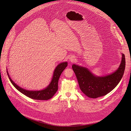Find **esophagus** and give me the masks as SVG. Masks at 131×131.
I'll return each mask as SVG.
<instances>
[{
	"mask_svg": "<svg viewBox=\"0 0 131 131\" xmlns=\"http://www.w3.org/2000/svg\"><path fill=\"white\" fill-rule=\"evenodd\" d=\"M69 59H70V60L71 61H72V62H73V61H74V60H75V58L74 56H71V57H70Z\"/></svg>",
	"mask_w": 131,
	"mask_h": 131,
	"instance_id": "obj_1",
	"label": "esophagus"
}]
</instances>
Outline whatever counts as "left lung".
Listing matches in <instances>:
<instances>
[{"mask_svg": "<svg viewBox=\"0 0 131 131\" xmlns=\"http://www.w3.org/2000/svg\"><path fill=\"white\" fill-rule=\"evenodd\" d=\"M122 61L118 70L105 77H96L84 67L73 64L74 71L81 90L88 97L97 98L112 91L121 80L125 68V55L122 53Z\"/></svg>", "mask_w": 131, "mask_h": 131, "instance_id": "8db88e82", "label": "left lung"}]
</instances>
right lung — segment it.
I'll use <instances>...</instances> for the list:
<instances>
[{
  "label": "right lung",
  "mask_w": 131,
  "mask_h": 131,
  "mask_svg": "<svg viewBox=\"0 0 131 131\" xmlns=\"http://www.w3.org/2000/svg\"><path fill=\"white\" fill-rule=\"evenodd\" d=\"M67 66V62H63V63L59 64L55 68L52 80L49 85L43 90L40 91H29L19 87L12 81L7 71V75H8L11 83L19 92L33 99L47 100L51 99L57 92L58 90V83L59 77L61 73L65 69Z\"/></svg>",
  "instance_id": "right-lung-1"
}]
</instances>
